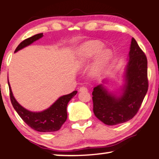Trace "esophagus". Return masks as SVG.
Wrapping results in <instances>:
<instances>
[{"label":"esophagus","instance_id":"esophagus-1","mask_svg":"<svg viewBox=\"0 0 159 159\" xmlns=\"http://www.w3.org/2000/svg\"><path fill=\"white\" fill-rule=\"evenodd\" d=\"M88 89L86 87V86H81V87H80L79 89V91L80 92H83V91H87Z\"/></svg>","mask_w":159,"mask_h":159}]
</instances>
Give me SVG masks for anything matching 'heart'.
Here are the masks:
<instances>
[{"instance_id": "heart-1", "label": "heart", "mask_w": 159, "mask_h": 159, "mask_svg": "<svg viewBox=\"0 0 159 159\" xmlns=\"http://www.w3.org/2000/svg\"><path fill=\"white\" fill-rule=\"evenodd\" d=\"M103 44L98 41H89L84 44L80 52V57L78 63L83 65L91 58H93L98 53H99L103 49ZM111 53L108 50H105L100 54L98 59L94 62L91 69V74L92 75H98L104 69L108 61L111 59Z\"/></svg>"}]
</instances>
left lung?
Returning a JSON list of instances; mask_svg holds the SVG:
<instances>
[{
    "mask_svg": "<svg viewBox=\"0 0 159 159\" xmlns=\"http://www.w3.org/2000/svg\"><path fill=\"white\" fill-rule=\"evenodd\" d=\"M125 81L120 98L108 93L102 85L94 88L93 111L104 124L114 125L131 120L138 112L148 92V59L134 38L130 44Z\"/></svg>",
    "mask_w": 159,
    "mask_h": 159,
    "instance_id": "left-lung-1",
    "label": "left lung"
}]
</instances>
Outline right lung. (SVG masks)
Segmentation results:
<instances>
[{
  "instance_id": "right-lung-1",
  "label": "right lung",
  "mask_w": 159,
  "mask_h": 159,
  "mask_svg": "<svg viewBox=\"0 0 159 159\" xmlns=\"http://www.w3.org/2000/svg\"><path fill=\"white\" fill-rule=\"evenodd\" d=\"M43 37V34H38L23 40L15 49L17 52L22 48L31 45L36 40ZM8 84L9 88V95L11 104L22 120L32 129L39 132H53L59 130L61 125L65 123L67 118V106L70 100L77 94L74 91L69 94L61 96L48 109L41 112H32L24 108L17 103L14 98L9 80Z\"/></svg>"
}]
</instances>
